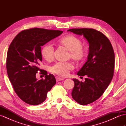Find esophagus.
Wrapping results in <instances>:
<instances>
[{"label": "esophagus", "mask_w": 126, "mask_h": 126, "mask_svg": "<svg viewBox=\"0 0 126 126\" xmlns=\"http://www.w3.org/2000/svg\"><path fill=\"white\" fill-rule=\"evenodd\" d=\"M56 81L58 82V81H63L64 79L62 78H60V77H56Z\"/></svg>", "instance_id": "1"}]
</instances>
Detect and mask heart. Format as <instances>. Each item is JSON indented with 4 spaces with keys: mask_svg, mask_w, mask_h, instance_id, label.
Listing matches in <instances>:
<instances>
[{
    "mask_svg": "<svg viewBox=\"0 0 126 126\" xmlns=\"http://www.w3.org/2000/svg\"><path fill=\"white\" fill-rule=\"evenodd\" d=\"M59 44L69 51V58L79 63L83 60L85 51L82 46V42L79 38L73 35H67L59 40ZM42 57L47 62H51L54 58V47L50 44L45 45L41 50ZM74 69L71 62H57L51 66L50 71L61 77L67 76L70 71Z\"/></svg>",
    "mask_w": 126,
    "mask_h": 126,
    "instance_id": "heart-1",
    "label": "heart"
}]
</instances>
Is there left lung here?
<instances>
[{
    "label": "left lung",
    "mask_w": 126,
    "mask_h": 126,
    "mask_svg": "<svg viewBox=\"0 0 126 126\" xmlns=\"http://www.w3.org/2000/svg\"><path fill=\"white\" fill-rule=\"evenodd\" d=\"M75 34L83 35L89 44L88 59L77 75L85 76L84 82L73 79L71 95L81 105H87L100 98L110 84L114 75L115 55L108 38L93 29H71Z\"/></svg>",
    "instance_id": "8db88e82"
}]
</instances>
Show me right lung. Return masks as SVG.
I'll use <instances>...</instances> for the list:
<instances>
[{
    "mask_svg": "<svg viewBox=\"0 0 126 126\" xmlns=\"http://www.w3.org/2000/svg\"><path fill=\"white\" fill-rule=\"evenodd\" d=\"M62 31L32 28L19 33L8 49L7 73L15 92L21 100L31 105H38L47 98V93L56 81L52 74L39 67L42 61L41 47L59 36ZM41 71L45 79L37 80Z\"/></svg>",
    "mask_w": 126,
    "mask_h": 126,
    "instance_id": "obj_1",
    "label": "right lung"
}]
</instances>
